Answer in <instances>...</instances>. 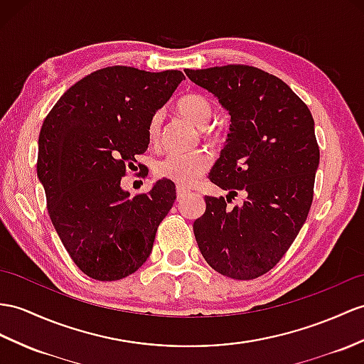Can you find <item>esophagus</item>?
Wrapping results in <instances>:
<instances>
[{
	"label": "esophagus",
	"instance_id": "obj_1",
	"mask_svg": "<svg viewBox=\"0 0 364 364\" xmlns=\"http://www.w3.org/2000/svg\"><path fill=\"white\" fill-rule=\"evenodd\" d=\"M187 194H188V190H185V188H182V187H177V188H176V196H177V200L183 199L185 196H187Z\"/></svg>",
	"mask_w": 364,
	"mask_h": 364
}]
</instances>
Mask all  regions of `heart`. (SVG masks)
Returning <instances> with one entry per match:
<instances>
[{
	"instance_id": "heart-1",
	"label": "heart",
	"mask_w": 364,
	"mask_h": 364,
	"mask_svg": "<svg viewBox=\"0 0 364 364\" xmlns=\"http://www.w3.org/2000/svg\"><path fill=\"white\" fill-rule=\"evenodd\" d=\"M177 111L191 123L205 128L213 115V105L205 95L187 94L177 100ZM162 129V114L156 112L148 122V139L157 141ZM208 136L215 134L211 129H205ZM211 165V157L203 149H194L187 153H168L161 161H157L154 171L162 179H168L181 187H193L200 177L207 173Z\"/></svg>"
}]
</instances>
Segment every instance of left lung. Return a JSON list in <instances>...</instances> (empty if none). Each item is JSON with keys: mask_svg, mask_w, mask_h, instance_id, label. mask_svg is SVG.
Listing matches in <instances>:
<instances>
[{"mask_svg": "<svg viewBox=\"0 0 364 364\" xmlns=\"http://www.w3.org/2000/svg\"><path fill=\"white\" fill-rule=\"evenodd\" d=\"M218 97L230 132L208 174L225 198L205 196L193 232L203 258L224 277L255 279L272 270L304 225L320 148L307 105L281 78L247 65L185 69ZM237 191L242 206L226 207Z\"/></svg>", "mask_w": 364, "mask_h": 364, "instance_id": "1", "label": "left lung"}]
</instances>
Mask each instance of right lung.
<instances>
[{"label": "right lung", "instance_id": "add662e5", "mask_svg": "<svg viewBox=\"0 0 364 364\" xmlns=\"http://www.w3.org/2000/svg\"><path fill=\"white\" fill-rule=\"evenodd\" d=\"M182 80L181 70L103 68L70 86L43 122L37 174L49 218L77 267L92 279L117 281L141 267L173 207L171 181L134 198L120 182L146 151L151 115Z\"/></svg>", "mask_w": 364, "mask_h": 364}]
</instances>
